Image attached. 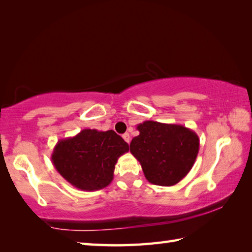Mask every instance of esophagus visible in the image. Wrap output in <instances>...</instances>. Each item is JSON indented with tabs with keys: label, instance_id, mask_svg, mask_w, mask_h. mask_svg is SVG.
<instances>
[{
	"label": "esophagus",
	"instance_id": "obj_1",
	"mask_svg": "<svg viewBox=\"0 0 252 252\" xmlns=\"http://www.w3.org/2000/svg\"><path fill=\"white\" fill-rule=\"evenodd\" d=\"M122 137H123V140H125L127 144L130 143V141H131V137H130V134H129V133H125V134L122 135Z\"/></svg>",
	"mask_w": 252,
	"mask_h": 252
}]
</instances>
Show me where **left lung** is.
I'll return each instance as SVG.
<instances>
[{"label":"left lung","mask_w":252,"mask_h":252,"mask_svg":"<svg viewBox=\"0 0 252 252\" xmlns=\"http://www.w3.org/2000/svg\"><path fill=\"white\" fill-rule=\"evenodd\" d=\"M130 152L140 161L149 183L178 184L189 172L199 152V137L181 125L147 120L137 125Z\"/></svg>","instance_id":"8db88e82"}]
</instances>
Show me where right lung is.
<instances>
[{
    "mask_svg": "<svg viewBox=\"0 0 252 252\" xmlns=\"http://www.w3.org/2000/svg\"><path fill=\"white\" fill-rule=\"evenodd\" d=\"M127 152V143L115 131L84 129L57 142L52 162L68 183L93 191L111 183L118 158Z\"/></svg>",
    "mask_w": 252,
    "mask_h": 252,
    "instance_id": "right-lung-1",
    "label": "right lung"
}]
</instances>
